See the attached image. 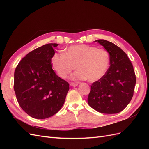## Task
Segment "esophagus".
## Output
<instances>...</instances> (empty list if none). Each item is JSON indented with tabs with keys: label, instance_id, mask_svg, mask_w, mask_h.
<instances>
[{
	"label": "esophagus",
	"instance_id": "34e87169",
	"mask_svg": "<svg viewBox=\"0 0 149 149\" xmlns=\"http://www.w3.org/2000/svg\"><path fill=\"white\" fill-rule=\"evenodd\" d=\"M70 85L71 86H73V87H76V86H77L78 85V84L76 83H71Z\"/></svg>",
	"mask_w": 149,
	"mask_h": 149
}]
</instances>
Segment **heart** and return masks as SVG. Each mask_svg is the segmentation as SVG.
<instances>
[{
  "mask_svg": "<svg viewBox=\"0 0 149 149\" xmlns=\"http://www.w3.org/2000/svg\"><path fill=\"white\" fill-rule=\"evenodd\" d=\"M109 63V54L105 49L84 44L70 46L64 53H56L51 58L52 68L60 78H66L74 66L76 71L73 78L89 82L101 79Z\"/></svg>",
  "mask_w": 149,
  "mask_h": 149,
  "instance_id": "b5f03b06",
  "label": "heart"
}]
</instances>
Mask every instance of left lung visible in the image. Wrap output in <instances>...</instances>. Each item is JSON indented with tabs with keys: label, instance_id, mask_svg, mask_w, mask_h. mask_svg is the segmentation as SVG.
Segmentation results:
<instances>
[{
	"label": "left lung",
	"instance_id": "8db88e82",
	"mask_svg": "<svg viewBox=\"0 0 149 149\" xmlns=\"http://www.w3.org/2000/svg\"><path fill=\"white\" fill-rule=\"evenodd\" d=\"M94 42L109 53L110 66L101 79L91 85L88 103L101 113H119L133 96L136 83L133 66L126 53L113 43L105 40Z\"/></svg>",
	"mask_w": 149,
	"mask_h": 149
}]
</instances>
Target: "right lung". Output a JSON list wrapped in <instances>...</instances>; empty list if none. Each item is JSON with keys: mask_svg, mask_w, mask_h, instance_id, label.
Wrapping results in <instances>:
<instances>
[{"mask_svg": "<svg viewBox=\"0 0 149 149\" xmlns=\"http://www.w3.org/2000/svg\"><path fill=\"white\" fill-rule=\"evenodd\" d=\"M57 43L44 45L29 53L18 64L13 88L21 108L31 118L43 119L59 111L69 84L52 69V56Z\"/></svg>", "mask_w": 149, "mask_h": 149, "instance_id": "1", "label": "right lung"}]
</instances>
